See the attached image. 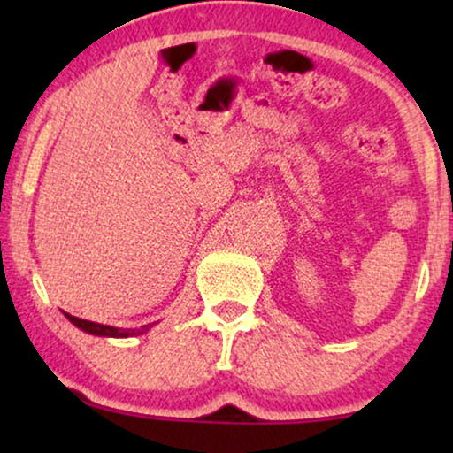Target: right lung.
I'll use <instances>...</instances> for the list:
<instances>
[{"mask_svg": "<svg viewBox=\"0 0 453 453\" xmlns=\"http://www.w3.org/2000/svg\"><path fill=\"white\" fill-rule=\"evenodd\" d=\"M64 315L67 319L72 321L73 326L80 327L82 332H88L92 336H107V338H127V336H138V334H144L150 330V324L148 326H142L140 330H121V327H113V326H103V324H95V321H88V319H80L76 315H70L65 313Z\"/></svg>", "mask_w": 453, "mask_h": 453, "instance_id": "obj_1", "label": "right lung"}]
</instances>
